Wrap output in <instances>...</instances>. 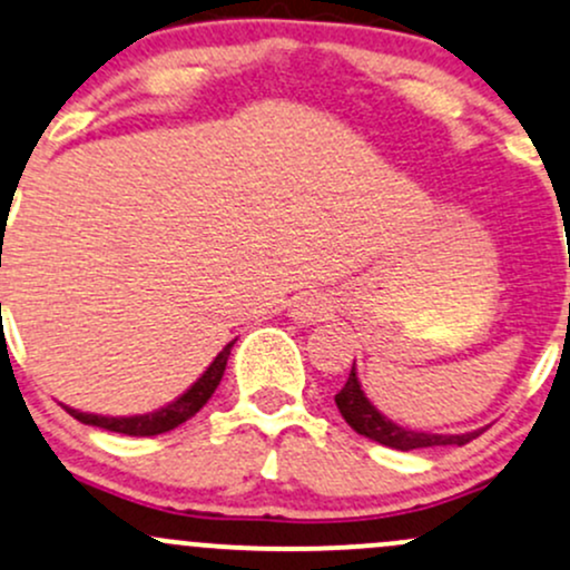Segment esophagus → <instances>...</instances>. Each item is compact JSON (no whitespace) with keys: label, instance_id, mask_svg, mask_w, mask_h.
I'll use <instances>...</instances> for the list:
<instances>
[{"label":"esophagus","instance_id":"34e87169","mask_svg":"<svg viewBox=\"0 0 570 570\" xmlns=\"http://www.w3.org/2000/svg\"><path fill=\"white\" fill-rule=\"evenodd\" d=\"M330 314V305L324 297H299L295 303V308H292V316H295V322L299 324H308V322H322L324 316Z\"/></svg>","mask_w":570,"mask_h":570}]
</instances>
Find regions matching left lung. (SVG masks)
Instances as JSON below:
<instances>
[{
  "label": "left lung",
  "instance_id": "left-lung-1",
  "mask_svg": "<svg viewBox=\"0 0 570 570\" xmlns=\"http://www.w3.org/2000/svg\"><path fill=\"white\" fill-rule=\"evenodd\" d=\"M337 411L346 419L348 428L354 433L371 438V441L384 443L390 449H400V452H411V449H428V446H465L476 438L481 430H473V433L462 435H435V433H416V430L397 428L395 422H390L384 414H379L376 405L365 397L360 381H356V371L352 365V373H348L343 390L335 395Z\"/></svg>",
  "mask_w": 570,
  "mask_h": 570
}]
</instances>
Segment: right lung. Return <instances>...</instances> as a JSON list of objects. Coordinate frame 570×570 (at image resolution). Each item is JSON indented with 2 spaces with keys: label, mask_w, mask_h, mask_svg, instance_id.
<instances>
[{
  "label": "right lung",
  "mask_w": 570,
  "mask_h": 570,
  "mask_svg": "<svg viewBox=\"0 0 570 570\" xmlns=\"http://www.w3.org/2000/svg\"><path fill=\"white\" fill-rule=\"evenodd\" d=\"M229 348H233V343H227V346L218 352V356L214 362H210L208 371L203 373L189 390L184 392L178 400H173L170 405H165V409L159 411H151V414H140V416H99V414H83V411H75V409H67L65 411L70 416L78 419V422L83 424H91V428H105L110 430V433H124V435H137V438H148V435H161L167 433V430L178 428V424H184L186 419H191L197 414L199 409H203L205 403H208L210 395L216 392L218 381L224 376V367H227V356H229Z\"/></svg>",
  "instance_id": "right-lung-1"
}]
</instances>
